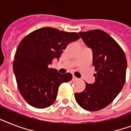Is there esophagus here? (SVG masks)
<instances>
[{
  "mask_svg": "<svg viewBox=\"0 0 131 131\" xmlns=\"http://www.w3.org/2000/svg\"><path fill=\"white\" fill-rule=\"evenodd\" d=\"M77 79H78V78H77L76 77H75V76L73 77V81H76V80H77Z\"/></svg>",
  "mask_w": 131,
  "mask_h": 131,
  "instance_id": "esophagus-1",
  "label": "esophagus"
}]
</instances>
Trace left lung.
I'll return each mask as SVG.
<instances>
[{"instance_id":"obj_1","label":"left lung","mask_w":131,"mask_h":131,"mask_svg":"<svg viewBox=\"0 0 131 131\" xmlns=\"http://www.w3.org/2000/svg\"><path fill=\"white\" fill-rule=\"evenodd\" d=\"M86 46L93 51V64L96 73L92 84L75 93L77 104L88 111L106 108L123 89L126 80L127 62L124 51L110 35L100 29L79 33Z\"/></svg>"}]
</instances>
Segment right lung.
Returning a JSON list of instances; mask_svg holds the SVG:
<instances>
[{"label": "right lung", "instance_id": "obj_1", "mask_svg": "<svg viewBox=\"0 0 131 131\" xmlns=\"http://www.w3.org/2000/svg\"><path fill=\"white\" fill-rule=\"evenodd\" d=\"M79 38L77 33L46 27L34 31L20 41L14 56L13 71L19 91L30 106H51L60 84L72 79L71 73L60 74L49 65L53 59L59 60L69 43Z\"/></svg>", "mask_w": 131, "mask_h": 131}]
</instances>
